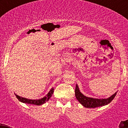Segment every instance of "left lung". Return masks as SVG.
Wrapping results in <instances>:
<instances>
[{
  "instance_id": "1",
  "label": "left lung",
  "mask_w": 128,
  "mask_h": 128,
  "mask_svg": "<svg viewBox=\"0 0 128 128\" xmlns=\"http://www.w3.org/2000/svg\"><path fill=\"white\" fill-rule=\"evenodd\" d=\"M116 94L117 92L114 93L113 95H112V96L106 98H94L85 96L83 94H82L80 91L77 84H76V87L75 89V95H76L77 100L84 106L89 108H96V107L103 106L109 104L115 97Z\"/></svg>"
}]
</instances>
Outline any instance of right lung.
I'll list each match as a JSON object with an SVG mask.
<instances>
[{
	"instance_id": "add662e5",
	"label": "right lung",
	"mask_w": 128,
	"mask_h": 128,
	"mask_svg": "<svg viewBox=\"0 0 128 128\" xmlns=\"http://www.w3.org/2000/svg\"><path fill=\"white\" fill-rule=\"evenodd\" d=\"M53 92H54V88H52L50 90V92L48 93V94L46 95V96H44V97L41 98L40 99H37V100H32V99L26 98H24V97H22V96H18V95H17L15 94V95H16V97L17 98L18 100L22 103H24V104H34V105H41V104H44V103H46V102L48 101L49 99L52 96V94H53Z\"/></svg>"
}]
</instances>
